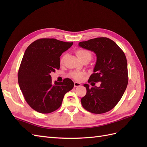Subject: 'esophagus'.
<instances>
[{
    "label": "esophagus",
    "instance_id": "esophagus-1",
    "mask_svg": "<svg viewBox=\"0 0 147 147\" xmlns=\"http://www.w3.org/2000/svg\"><path fill=\"white\" fill-rule=\"evenodd\" d=\"M82 85L81 84V83H78V82H74V86L75 87H79V86H80Z\"/></svg>",
    "mask_w": 147,
    "mask_h": 147
}]
</instances>
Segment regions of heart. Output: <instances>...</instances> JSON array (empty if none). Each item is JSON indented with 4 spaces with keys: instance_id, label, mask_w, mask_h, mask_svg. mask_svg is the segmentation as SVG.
I'll use <instances>...</instances> for the list:
<instances>
[{
    "instance_id": "heart-1",
    "label": "heart",
    "mask_w": 147,
    "mask_h": 147,
    "mask_svg": "<svg viewBox=\"0 0 147 147\" xmlns=\"http://www.w3.org/2000/svg\"><path fill=\"white\" fill-rule=\"evenodd\" d=\"M76 55L79 58V59L81 61L85 59H91L92 57L91 53L90 51L86 50H83V49L77 50L76 51ZM64 59V56H63L61 59V63H63ZM70 76L74 80H75L81 81L83 78L84 74L82 72H72L70 73Z\"/></svg>"
}]
</instances>
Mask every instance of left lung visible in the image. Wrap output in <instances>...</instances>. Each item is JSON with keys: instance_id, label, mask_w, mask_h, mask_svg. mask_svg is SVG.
<instances>
[{"instance_id": "left-lung-1", "label": "left lung", "mask_w": 147, "mask_h": 147, "mask_svg": "<svg viewBox=\"0 0 147 147\" xmlns=\"http://www.w3.org/2000/svg\"><path fill=\"white\" fill-rule=\"evenodd\" d=\"M79 47L94 52L97 57L93 73L88 83L101 82L100 86L90 88L84 84L86 94L81 99L88 112L100 114L115 107L121 99L128 83L127 64L125 55L117 44L106 37L81 42ZM93 86V85H92Z\"/></svg>"}]
</instances>
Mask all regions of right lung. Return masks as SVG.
Returning <instances> with one entry per match:
<instances>
[{"mask_svg":"<svg viewBox=\"0 0 147 147\" xmlns=\"http://www.w3.org/2000/svg\"><path fill=\"white\" fill-rule=\"evenodd\" d=\"M73 42L40 38L26 49L18 74L20 90L31 108L41 113L58 109L66 92L74 88L69 78L52 83L50 73L60 68V56Z\"/></svg>","mask_w":147,"mask_h":147,"instance_id":"obj_1","label":"right lung"}]
</instances>
